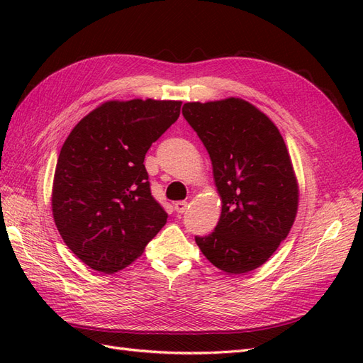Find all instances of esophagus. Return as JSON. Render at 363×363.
Listing matches in <instances>:
<instances>
[{"label":"esophagus","instance_id":"34e87169","mask_svg":"<svg viewBox=\"0 0 363 363\" xmlns=\"http://www.w3.org/2000/svg\"><path fill=\"white\" fill-rule=\"evenodd\" d=\"M186 208H188V203H186V201H177V203H174V211L177 212V213L186 212Z\"/></svg>","mask_w":363,"mask_h":363}]
</instances>
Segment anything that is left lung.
Segmentation results:
<instances>
[{"label":"left lung","mask_w":363,"mask_h":363,"mask_svg":"<svg viewBox=\"0 0 363 363\" xmlns=\"http://www.w3.org/2000/svg\"><path fill=\"white\" fill-rule=\"evenodd\" d=\"M183 116L211 156L221 199L215 232L195 242L227 274L256 269L286 239L298 211V182L286 144L277 125L242 98L186 103Z\"/></svg>","instance_id":"left-lung-1"}]
</instances>
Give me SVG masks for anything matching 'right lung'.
Returning a JSON list of instances; mask_svg holds the SVG:
<instances>
[{"mask_svg": "<svg viewBox=\"0 0 363 363\" xmlns=\"http://www.w3.org/2000/svg\"><path fill=\"white\" fill-rule=\"evenodd\" d=\"M180 107L182 101L152 98L106 101L65 140L52 180V218L63 242L89 268L124 269L167 224L144 159Z\"/></svg>", "mask_w": 363, "mask_h": 363, "instance_id": "add662e5", "label": "right lung"}]
</instances>
